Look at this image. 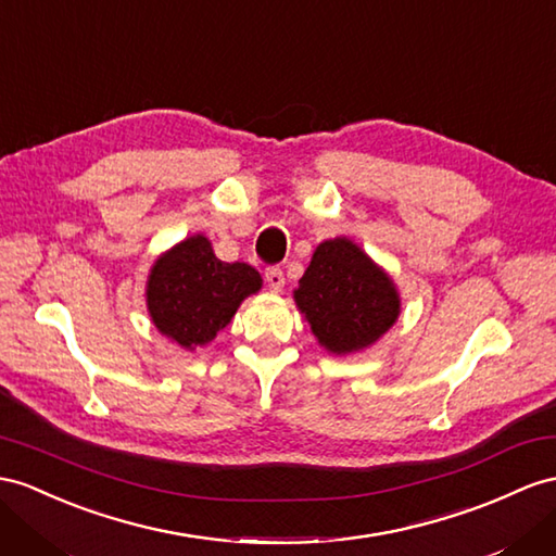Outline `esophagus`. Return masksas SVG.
<instances>
[{"instance_id":"obj_1","label":"esophagus","mask_w":556,"mask_h":556,"mask_svg":"<svg viewBox=\"0 0 556 556\" xmlns=\"http://www.w3.org/2000/svg\"><path fill=\"white\" fill-rule=\"evenodd\" d=\"M265 281H267V287L273 289V291H281V287H283V269L279 267V265H273V267H267L265 269Z\"/></svg>"}]
</instances>
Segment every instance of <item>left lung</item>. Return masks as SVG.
I'll return each mask as SVG.
<instances>
[{
  "label": "left lung",
  "instance_id": "left-lung-1",
  "mask_svg": "<svg viewBox=\"0 0 556 556\" xmlns=\"http://www.w3.org/2000/svg\"><path fill=\"white\" fill-rule=\"evenodd\" d=\"M298 283V307L319 343L336 354L376 343L400 315L392 279L343 237L317 247Z\"/></svg>",
  "mask_w": 556,
  "mask_h": 556
}]
</instances>
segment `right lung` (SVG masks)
I'll use <instances>...</instances> for the list:
<instances>
[{"mask_svg":"<svg viewBox=\"0 0 556 556\" xmlns=\"http://www.w3.org/2000/svg\"><path fill=\"white\" fill-rule=\"evenodd\" d=\"M247 263H223L202 235L180 241L154 263L148 309L156 329L185 350L202 348L225 329L239 303L261 289Z\"/></svg>","mask_w":556,"mask_h":556,"instance_id":"obj_1","label":"right lung"}]
</instances>
